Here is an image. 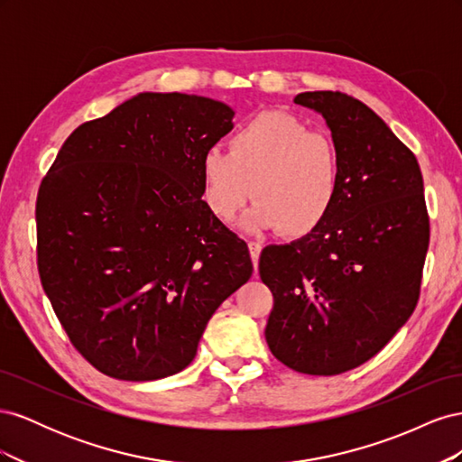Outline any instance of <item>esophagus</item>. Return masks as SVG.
Returning a JSON list of instances; mask_svg holds the SVG:
<instances>
[{"instance_id":"34e87169","label":"esophagus","mask_w":462,"mask_h":462,"mask_svg":"<svg viewBox=\"0 0 462 462\" xmlns=\"http://www.w3.org/2000/svg\"><path fill=\"white\" fill-rule=\"evenodd\" d=\"M248 250H250V258H253L254 270H256L258 258H260V253H262V245H260V243H254V241H250V243H248Z\"/></svg>"}]
</instances>
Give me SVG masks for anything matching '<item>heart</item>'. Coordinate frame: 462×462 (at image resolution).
I'll use <instances>...</instances> for the list:
<instances>
[{
    "mask_svg": "<svg viewBox=\"0 0 462 462\" xmlns=\"http://www.w3.org/2000/svg\"><path fill=\"white\" fill-rule=\"evenodd\" d=\"M204 200L219 221H231L256 199L245 227L279 229L300 239L324 226L341 194V160L326 134L295 116L263 111L229 138V152L208 148L200 160Z\"/></svg>",
    "mask_w": 462,
    "mask_h": 462,
    "instance_id": "b5f03b06",
    "label": "heart"
}]
</instances>
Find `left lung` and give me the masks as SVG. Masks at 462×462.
<instances>
[{
	"mask_svg": "<svg viewBox=\"0 0 462 462\" xmlns=\"http://www.w3.org/2000/svg\"><path fill=\"white\" fill-rule=\"evenodd\" d=\"M341 160L337 206L318 231L265 246L258 272L273 295L272 355L291 370L337 375L365 365L416 309L430 243L414 153L356 97L302 92Z\"/></svg>",
	"mask_w": 462,
	"mask_h": 462,
	"instance_id": "1",
	"label": "left lung"
}]
</instances>
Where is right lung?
Listing matches in <instances>:
<instances>
[{
  "label": "right lung",
  "mask_w": 462,
  "mask_h": 462,
  "mask_svg": "<svg viewBox=\"0 0 462 462\" xmlns=\"http://www.w3.org/2000/svg\"><path fill=\"white\" fill-rule=\"evenodd\" d=\"M235 111L143 92L82 123L42 179L38 273L73 346L102 374L187 368L217 306L253 275L248 246L202 200V153Z\"/></svg>",
  "instance_id": "right-lung-1"
}]
</instances>
